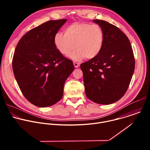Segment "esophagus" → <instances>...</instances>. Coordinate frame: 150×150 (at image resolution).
Here are the masks:
<instances>
[{
	"mask_svg": "<svg viewBox=\"0 0 150 150\" xmlns=\"http://www.w3.org/2000/svg\"><path fill=\"white\" fill-rule=\"evenodd\" d=\"M74 67H75V68H78L79 67V63H76V62H74Z\"/></svg>",
	"mask_w": 150,
	"mask_h": 150,
	"instance_id": "obj_1",
	"label": "esophagus"
}]
</instances>
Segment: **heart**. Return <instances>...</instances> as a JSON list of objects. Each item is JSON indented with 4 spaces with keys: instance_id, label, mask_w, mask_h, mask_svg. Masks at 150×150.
Wrapping results in <instances>:
<instances>
[{
    "instance_id": "heart-1",
    "label": "heart",
    "mask_w": 150,
    "mask_h": 150,
    "mask_svg": "<svg viewBox=\"0 0 150 150\" xmlns=\"http://www.w3.org/2000/svg\"><path fill=\"white\" fill-rule=\"evenodd\" d=\"M104 41V34L97 24L75 23L65 29V34H55L54 42L56 49L65 56L69 55L74 61H80L86 57L93 59L101 52Z\"/></svg>"
}]
</instances>
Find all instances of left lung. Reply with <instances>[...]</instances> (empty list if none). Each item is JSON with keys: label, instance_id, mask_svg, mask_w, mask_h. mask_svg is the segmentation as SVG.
<instances>
[{"label": "left lung", "instance_id": "left-lung-1", "mask_svg": "<svg viewBox=\"0 0 150 150\" xmlns=\"http://www.w3.org/2000/svg\"><path fill=\"white\" fill-rule=\"evenodd\" d=\"M104 34L103 49L97 57L82 63L85 94L101 104L120 100L126 92L134 69L135 59L129 40L117 27L93 19Z\"/></svg>", "mask_w": 150, "mask_h": 150}]
</instances>
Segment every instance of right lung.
Returning <instances> with one entry per match:
<instances>
[{
	"instance_id": "1",
	"label": "right lung",
	"mask_w": 150,
	"mask_h": 150,
	"mask_svg": "<svg viewBox=\"0 0 150 150\" xmlns=\"http://www.w3.org/2000/svg\"><path fill=\"white\" fill-rule=\"evenodd\" d=\"M67 19L49 21L31 30L15 48L12 69L24 96L46 108L63 97L65 81L74 70L72 61L56 49L54 38Z\"/></svg>"
}]
</instances>
